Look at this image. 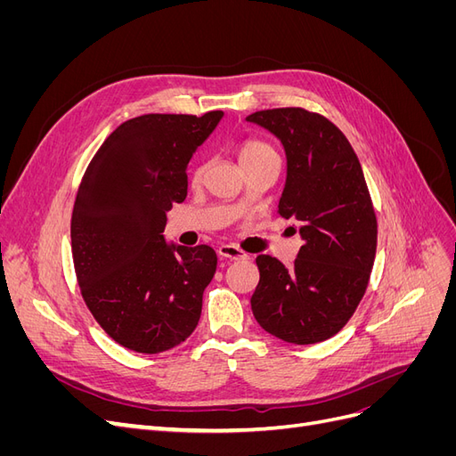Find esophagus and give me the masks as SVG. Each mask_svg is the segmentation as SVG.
I'll return each mask as SVG.
<instances>
[{
    "instance_id": "obj_1",
    "label": "esophagus",
    "mask_w": 456,
    "mask_h": 456,
    "mask_svg": "<svg viewBox=\"0 0 456 456\" xmlns=\"http://www.w3.org/2000/svg\"><path fill=\"white\" fill-rule=\"evenodd\" d=\"M216 253H218V256H223V258H230V260H243V258H247V253H245V251H241L240 247L232 245V243H224V245H220L218 249H216Z\"/></svg>"
}]
</instances>
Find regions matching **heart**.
<instances>
[{"label":"heart","instance_id":"heart-1","mask_svg":"<svg viewBox=\"0 0 456 456\" xmlns=\"http://www.w3.org/2000/svg\"><path fill=\"white\" fill-rule=\"evenodd\" d=\"M270 151H275V150L268 142H262V141H256V139L243 141L240 144V150H238V158H240L241 167H243V165H247V163L258 159L260 156L270 154ZM203 171H205L203 165H194V167H191V171H190V181L194 183V184L200 183L201 176H203Z\"/></svg>","mask_w":456,"mask_h":456}]
</instances>
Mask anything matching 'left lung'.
<instances>
[{
    "label": "left lung",
    "mask_w": 456,
    "mask_h": 456,
    "mask_svg": "<svg viewBox=\"0 0 456 456\" xmlns=\"http://www.w3.org/2000/svg\"><path fill=\"white\" fill-rule=\"evenodd\" d=\"M247 121L273 133L285 148L278 213L297 220L305 241L293 266L256 256L253 315L285 342L327 340L362 302L377 253V215L362 163L335 123L305 108L260 110Z\"/></svg>",
    "instance_id": "1"
}]
</instances>
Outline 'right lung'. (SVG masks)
Listing matches in <instances>:
<instances>
[{
	"label": "right lung",
	"instance_id": "obj_1",
	"mask_svg": "<svg viewBox=\"0 0 456 456\" xmlns=\"http://www.w3.org/2000/svg\"><path fill=\"white\" fill-rule=\"evenodd\" d=\"M220 118V110L133 118L81 178L70 226L76 278L96 323L123 348L171 350L200 322L216 253L169 245L163 228L165 213L186 198L188 161Z\"/></svg>",
	"mask_w": 456,
	"mask_h": 456
}]
</instances>
